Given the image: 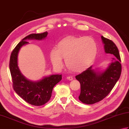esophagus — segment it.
<instances>
[{"instance_id":"1","label":"esophagus","mask_w":129,"mask_h":129,"mask_svg":"<svg viewBox=\"0 0 129 129\" xmlns=\"http://www.w3.org/2000/svg\"><path fill=\"white\" fill-rule=\"evenodd\" d=\"M67 79H68V80H69V81H72V80H73V77L72 76H68L67 77Z\"/></svg>"}]
</instances>
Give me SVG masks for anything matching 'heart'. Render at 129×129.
<instances>
[{
    "label": "heart",
    "mask_w": 129,
    "mask_h": 129,
    "mask_svg": "<svg viewBox=\"0 0 129 129\" xmlns=\"http://www.w3.org/2000/svg\"><path fill=\"white\" fill-rule=\"evenodd\" d=\"M97 53V43L92 37H68L58 42L57 49L51 50L50 60L55 68L60 69L65 58L70 71L79 72L93 61Z\"/></svg>",
    "instance_id": "1"
}]
</instances>
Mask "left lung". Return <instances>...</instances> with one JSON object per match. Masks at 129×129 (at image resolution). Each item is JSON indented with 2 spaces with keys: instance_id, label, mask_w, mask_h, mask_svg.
Instances as JSON below:
<instances>
[{
  "instance_id": "left-lung-1",
  "label": "left lung",
  "mask_w": 129,
  "mask_h": 129,
  "mask_svg": "<svg viewBox=\"0 0 129 129\" xmlns=\"http://www.w3.org/2000/svg\"><path fill=\"white\" fill-rule=\"evenodd\" d=\"M105 52L113 55L112 62L104 72L95 71L91 66L76 76L81 84L79 99L83 103L92 104L101 101L109 94L121 74L120 53L117 47L110 39L101 37Z\"/></svg>"
}]
</instances>
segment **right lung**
<instances>
[{
	"instance_id": "obj_1",
	"label": "right lung",
	"mask_w": 129,
	"mask_h": 129,
	"mask_svg": "<svg viewBox=\"0 0 129 129\" xmlns=\"http://www.w3.org/2000/svg\"><path fill=\"white\" fill-rule=\"evenodd\" d=\"M46 31L40 34H31L26 36L18 43L11 53L9 61V70L15 92L26 102L35 106L44 105L50 100L53 88L61 80V74L51 75L38 81L28 80L21 73L18 67L17 57L20 48L29 43L27 39L42 40L47 36Z\"/></svg>"
}]
</instances>
